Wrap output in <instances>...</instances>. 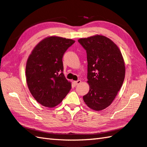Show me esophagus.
<instances>
[{
    "label": "esophagus",
    "instance_id": "1",
    "mask_svg": "<svg viewBox=\"0 0 147 147\" xmlns=\"http://www.w3.org/2000/svg\"><path fill=\"white\" fill-rule=\"evenodd\" d=\"M74 84H75L76 85H78L79 84H81L82 81L80 80H77V81H74Z\"/></svg>",
    "mask_w": 147,
    "mask_h": 147
}]
</instances>
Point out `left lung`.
<instances>
[{
  "label": "left lung",
  "instance_id": "1",
  "mask_svg": "<svg viewBox=\"0 0 147 147\" xmlns=\"http://www.w3.org/2000/svg\"><path fill=\"white\" fill-rule=\"evenodd\" d=\"M78 42L86 50L88 63L89 91L83 99L92 110H103L113 102L123 83V58L116 44L105 36L96 34Z\"/></svg>",
  "mask_w": 147,
  "mask_h": 147
}]
</instances>
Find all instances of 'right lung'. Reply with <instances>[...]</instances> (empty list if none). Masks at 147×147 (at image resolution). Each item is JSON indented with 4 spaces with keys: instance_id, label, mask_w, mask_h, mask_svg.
<instances>
[{
    "instance_id": "add662e5",
    "label": "right lung",
    "mask_w": 147,
    "mask_h": 147,
    "mask_svg": "<svg viewBox=\"0 0 147 147\" xmlns=\"http://www.w3.org/2000/svg\"><path fill=\"white\" fill-rule=\"evenodd\" d=\"M75 41L60 36H48L31 51L26 66L28 89L38 103L54 107L71 89V83L63 73L62 58Z\"/></svg>"
}]
</instances>
